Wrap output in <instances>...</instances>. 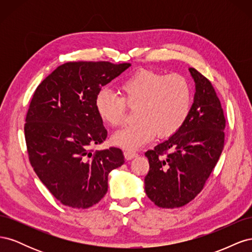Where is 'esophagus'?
<instances>
[{"label":"esophagus","mask_w":252,"mask_h":252,"mask_svg":"<svg viewBox=\"0 0 252 252\" xmlns=\"http://www.w3.org/2000/svg\"><path fill=\"white\" fill-rule=\"evenodd\" d=\"M138 156H139V155H138V152H135V151L127 150V151H125V152H124V157H125V158H126V159H132V158H136Z\"/></svg>","instance_id":"esophagus-1"}]
</instances>
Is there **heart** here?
<instances>
[{
    "mask_svg": "<svg viewBox=\"0 0 252 252\" xmlns=\"http://www.w3.org/2000/svg\"><path fill=\"white\" fill-rule=\"evenodd\" d=\"M121 96L102 89L94 100L98 118L110 127H118L126 118L127 106L136 107L138 120L117 131L112 143L125 149H138L154 140L177 133L187 121L192 106V89L179 73L164 74L141 68L121 82Z\"/></svg>",
    "mask_w": 252,
    "mask_h": 252,
    "instance_id": "b5f03b06",
    "label": "heart"
}]
</instances>
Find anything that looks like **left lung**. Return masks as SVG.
Listing matches in <instances>:
<instances>
[{
	"label": "left lung",
	"instance_id": "left-lung-1",
	"mask_svg": "<svg viewBox=\"0 0 252 252\" xmlns=\"http://www.w3.org/2000/svg\"><path fill=\"white\" fill-rule=\"evenodd\" d=\"M195 82L194 101L180 130L145 152L149 171L145 191L158 207H182L199 194L225 144L226 119L211 82L189 68Z\"/></svg>",
	"mask_w": 252,
	"mask_h": 252
}]
</instances>
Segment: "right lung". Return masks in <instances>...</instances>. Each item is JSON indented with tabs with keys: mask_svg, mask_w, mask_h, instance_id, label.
Wrapping results in <instances>:
<instances>
[{
	"mask_svg": "<svg viewBox=\"0 0 252 252\" xmlns=\"http://www.w3.org/2000/svg\"><path fill=\"white\" fill-rule=\"evenodd\" d=\"M129 63L68 62L35 89L24 126L29 162L51 194L85 209L108 189V173L124 164L120 148L93 150L107 138L94 108L98 91Z\"/></svg>",
	"mask_w": 252,
	"mask_h": 252,
	"instance_id": "right-lung-1",
	"label": "right lung"
}]
</instances>
